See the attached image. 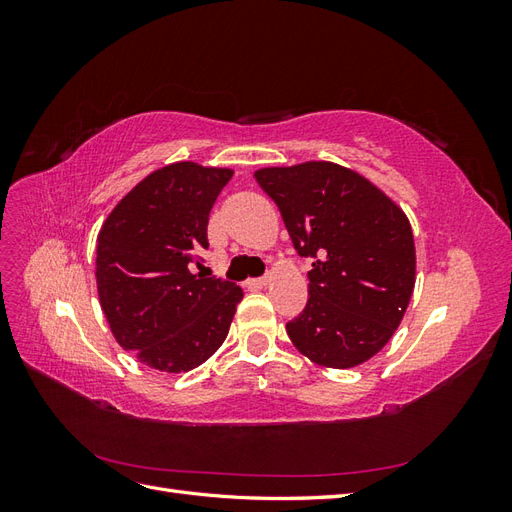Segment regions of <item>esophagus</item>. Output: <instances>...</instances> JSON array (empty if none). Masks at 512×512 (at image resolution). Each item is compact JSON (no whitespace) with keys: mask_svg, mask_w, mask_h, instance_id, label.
Instances as JSON below:
<instances>
[{"mask_svg":"<svg viewBox=\"0 0 512 512\" xmlns=\"http://www.w3.org/2000/svg\"><path fill=\"white\" fill-rule=\"evenodd\" d=\"M269 284V277H252V280H247V286L250 288H262Z\"/></svg>","mask_w":512,"mask_h":512,"instance_id":"esophagus-1","label":"esophagus"}]
</instances>
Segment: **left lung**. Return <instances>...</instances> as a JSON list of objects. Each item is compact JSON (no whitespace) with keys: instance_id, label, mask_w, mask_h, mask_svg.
<instances>
[{"instance_id":"8db88e82","label":"left lung","mask_w":512,"mask_h":512,"mask_svg":"<svg viewBox=\"0 0 512 512\" xmlns=\"http://www.w3.org/2000/svg\"><path fill=\"white\" fill-rule=\"evenodd\" d=\"M299 256L312 258L309 299L286 324L309 361L333 369L380 352L404 318L416 273L412 228L393 200L333 162L260 168Z\"/></svg>"}]
</instances>
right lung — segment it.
Segmentation results:
<instances>
[{
	"mask_svg": "<svg viewBox=\"0 0 512 512\" xmlns=\"http://www.w3.org/2000/svg\"><path fill=\"white\" fill-rule=\"evenodd\" d=\"M230 168L175 162L130 190L98 235L96 280L117 344L168 374L205 363L228 335L243 290L203 267L209 213Z\"/></svg>",
	"mask_w": 512,
	"mask_h": 512,
	"instance_id": "add662e5",
	"label": "right lung"
}]
</instances>
